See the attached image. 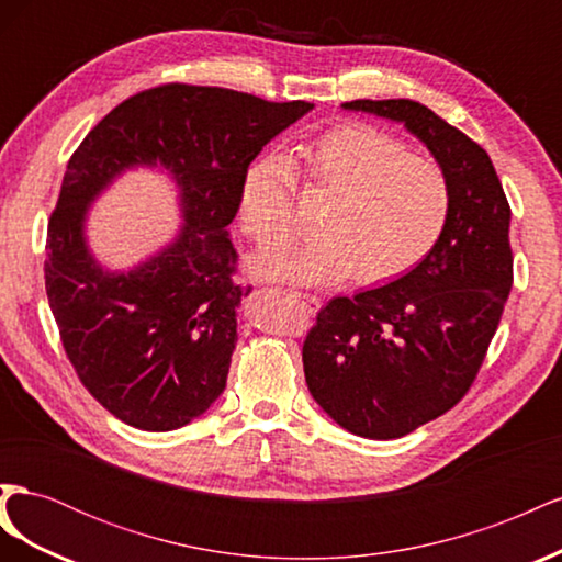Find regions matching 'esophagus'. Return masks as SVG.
<instances>
[{
  "label": "esophagus",
  "instance_id": "obj_1",
  "mask_svg": "<svg viewBox=\"0 0 562 562\" xmlns=\"http://www.w3.org/2000/svg\"><path fill=\"white\" fill-rule=\"evenodd\" d=\"M288 297L295 300L297 304H302V307L307 310L310 314H314V312L318 310V300L312 297V295H302V293H297V291H288Z\"/></svg>",
  "mask_w": 562,
  "mask_h": 562
}]
</instances>
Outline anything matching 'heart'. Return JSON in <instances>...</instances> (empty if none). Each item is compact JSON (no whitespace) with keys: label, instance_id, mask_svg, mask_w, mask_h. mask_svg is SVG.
I'll list each match as a JSON object with an SVG mask.
<instances>
[{"label":"heart","instance_id":"1","mask_svg":"<svg viewBox=\"0 0 562 562\" xmlns=\"http://www.w3.org/2000/svg\"><path fill=\"white\" fill-rule=\"evenodd\" d=\"M328 196L316 239L252 260L262 279L337 283L353 271L361 285L405 277L446 234L452 187L443 166L413 155L396 135L366 122L335 124L297 143L288 157L255 159L241 180V227L262 248L288 241L297 184Z\"/></svg>","mask_w":562,"mask_h":562}]
</instances>
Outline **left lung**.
Segmentation results:
<instances>
[{"mask_svg":"<svg viewBox=\"0 0 562 562\" xmlns=\"http://www.w3.org/2000/svg\"><path fill=\"white\" fill-rule=\"evenodd\" d=\"M345 110L401 122L452 187L446 234L427 260L382 288L333 297L302 345L314 401L363 438H401L464 398L514 283L506 194L487 151L415 100Z\"/></svg>","mask_w":562,"mask_h":562,"instance_id":"8db88e82","label":"left lung"}]
</instances>
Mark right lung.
Wrapping results in <instances>:
<instances>
[{"instance_id":"add662e5","label":"right lung","mask_w":562,"mask_h":562,"mask_svg":"<svg viewBox=\"0 0 562 562\" xmlns=\"http://www.w3.org/2000/svg\"><path fill=\"white\" fill-rule=\"evenodd\" d=\"M314 105L164 83L116 105L67 161L46 232V295L77 378L128 427L173 431L223 394L236 347L227 225L262 147ZM159 165L181 190L177 239L131 272H105L82 236L90 201L126 167Z\"/></svg>"}]
</instances>
